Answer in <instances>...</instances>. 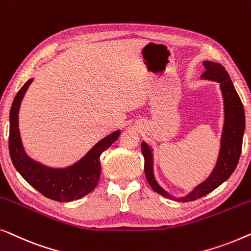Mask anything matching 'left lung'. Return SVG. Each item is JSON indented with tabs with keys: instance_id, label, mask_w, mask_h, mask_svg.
<instances>
[{
	"instance_id": "8db88e82",
	"label": "left lung",
	"mask_w": 251,
	"mask_h": 251,
	"mask_svg": "<svg viewBox=\"0 0 251 251\" xmlns=\"http://www.w3.org/2000/svg\"><path fill=\"white\" fill-rule=\"evenodd\" d=\"M203 66L206 68V72L201 75V78L220 83L224 100V126L221 137L220 153H218L216 165L210 175L186 196L181 198L173 197L158 184L156 177H154L152 148L147 142H142V146H141L144 156L146 177L153 191L159 193L162 197L168 198V199L182 201V202L199 199L226 181L236 168L242 149L243 133H245L246 127L245 109H243L242 102L223 66L213 61H203Z\"/></svg>"
}]
</instances>
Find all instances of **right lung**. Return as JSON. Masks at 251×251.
<instances>
[{"instance_id": "1", "label": "right lung", "mask_w": 251, "mask_h": 251, "mask_svg": "<svg viewBox=\"0 0 251 251\" xmlns=\"http://www.w3.org/2000/svg\"><path fill=\"white\" fill-rule=\"evenodd\" d=\"M31 82L33 78L28 79L24 84L17 93L10 110L9 150L13 166L34 189L49 199L59 202L80 199L89 195L97 186L101 174V153L118 139L121 130H115L99 141L85 156L68 167H49L31 159L24 149L18 124L21 101Z\"/></svg>"}]
</instances>
